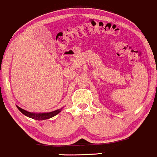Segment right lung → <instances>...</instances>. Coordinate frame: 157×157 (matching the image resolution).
<instances>
[{
  "label": "right lung",
  "instance_id": "right-lung-1",
  "mask_svg": "<svg viewBox=\"0 0 157 157\" xmlns=\"http://www.w3.org/2000/svg\"><path fill=\"white\" fill-rule=\"evenodd\" d=\"M17 107L18 109H19L20 111L23 114V115H25V116H27V117H31V118L32 119L37 120V121H43V120L49 119L51 118V117H53V116L56 115L57 114L59 113L61 110H62V109H57L56 111H53L51 112H47V113L36 114V113H31V112L25 111V110L23 109H21L17 106Z\"/></svg>",
  "mask_w": 157,
  "mask_h": 157
}]
</instances>
